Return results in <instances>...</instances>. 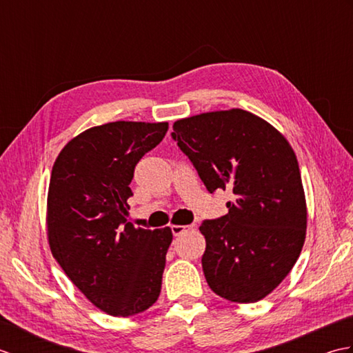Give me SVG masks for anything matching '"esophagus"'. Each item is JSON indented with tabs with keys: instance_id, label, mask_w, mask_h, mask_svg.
<instances>
[{
	"instance_id": "1",
	"label": "esophagus",
	"mask_w": 353,
	"mask_h": 353,
	"mask_svg": "<svg viewBox=\"0 0 353 353\" xmlns=\"http://www.w3.org/2000/svg\"><path fill=\"white\" fill-rule=\"evenodd\" d=\"M190 229H192V226H179V224H172V226H171V232H172V235H174V236L182 235L183 232L190 230Z\"/></svg>"
}]
</instances>
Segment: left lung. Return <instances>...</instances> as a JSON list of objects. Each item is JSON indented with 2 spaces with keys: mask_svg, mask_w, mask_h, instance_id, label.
<instances>
[{
  "mask_svg": "<svg viewBox=\"0 0 353 353\" xmlns=\"http://www.w3.org/2000/svg\"><path fill=\"white\" fill-rule=\"evenodd\" d=\"M171 137L209 192L235 194L226 215L200 226L208 285L230 302L261 301L291 272L305 243L306 203L294 152L272 124L241 109L179 119Z\"/></svg>",
  "mask_w": 353,
  "mask_h": 353,
  "instance_id": "obj_1",
  "label": "left lung"
}]
</instances>
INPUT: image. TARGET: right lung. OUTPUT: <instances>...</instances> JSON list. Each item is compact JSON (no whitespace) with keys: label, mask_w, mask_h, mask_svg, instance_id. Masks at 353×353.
<instances>
[{"label":"right lung","mask_w":353,"mask_h":353,"mask_svg":"<svg viewBox=\"0 0 353 353\" xmlns=\"http://www.w3.org/2000/svg\"><path fill=\"white\" fill-rule=\"evenodd\" d=\"M168 123L115 121L71 139L52 165L47 228L52 256L97 308L115 317L148 310L161 294L170 228L127 221L141 157Z\"/></svg>","instance_id":"add662e5"}]
</instances>
